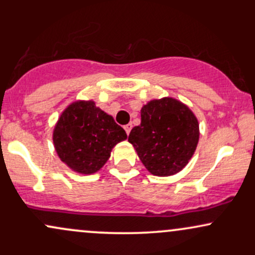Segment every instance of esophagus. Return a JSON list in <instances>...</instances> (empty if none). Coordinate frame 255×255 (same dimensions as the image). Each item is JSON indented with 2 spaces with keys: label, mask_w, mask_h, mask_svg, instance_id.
I'll use <instances>...</instances> for the list:
<instances>
[{
  "label": "esophagus",
  "mask_w": 255,
  "mask_h": 255,
  "mask_svg": "<svg viewBox=\"0 0 255 255\" xmlns=\"http://www.w3.org/2000/svg\"><path fill=\"white\" fill-rule=\"evenodd\" d=\"M131 127H133V126H131V124H128V125H126V126H125V130H126V133H127V134H129V133H130V129H131Z\"/></svg>",
  "instance_id": "obj_1"
}]
</instances>
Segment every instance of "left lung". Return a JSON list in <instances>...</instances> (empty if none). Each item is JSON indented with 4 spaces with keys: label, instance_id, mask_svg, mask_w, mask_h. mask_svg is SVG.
<instances>
[{
    "label": "left lung",
    "instance_id": "obj_1",
    "mask_svg": "<svg viewBox=\"0 0 255 255\" xmlns=\"http://www.w3.org/2000/svg\"><path fill=\"white\" fill-rule=\"evenodd\" d=\"M128 141L145 168L156 176H170L188 164L199 141L194 114L177 99H153L141 108V124Z\"/></svg>",
    "mask_w": 255,
    "mask_h": 255
}]
</instances>
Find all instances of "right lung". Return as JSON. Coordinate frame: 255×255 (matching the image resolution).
Returning <instances> with one entry per match:
<instances>
[{"label":"right lung","instance_id":"right-lung-1","mask_svg":"<svg viewBox=\"0 0 255 255\" xmlns=\"http://www.w3.org/2000/svg\"><path fill=\"white\" fill-rule=\"evenodd\" d=\"M127 139L113 116L93 101L74 102L61 114L52 140L58 157L79 174H93L109 159L118 142Z\"/></svg>","mask_w":255,"mask_h":255}]
</instances>
